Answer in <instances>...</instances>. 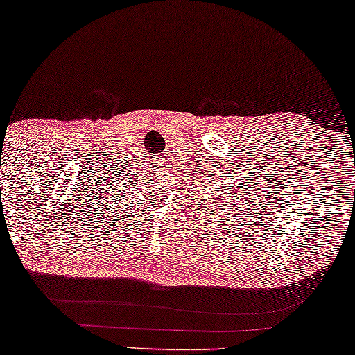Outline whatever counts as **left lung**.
I'll return each mask as SVG.
<instances>
[{
    "label": "left lung",
    "mask_w": 355,
    "mask_h": 355,
    "mask_svg": "<svg viewBox=\"0 0 355 355\" xmlns=\"http://www.w3.org/2000/svg\"><path fill=\"white\" fill-rule=\"evenodd\" d=\"M227 187H230V186H227ZM220 193H221V192H220ZM225 193H226V196H223V193H221L220 202H215L216 205H223V207L231 205V207H236V196H234V193H231V196H230V191H227V189H225ZM237 196L241 197V193H237ZM223 196H225V198L223 199ZM205 208H207V207H205ZM226 210H230V208H226Z\"/></svg>",
    "instance_id": "obj_1"
}]
</instances>
